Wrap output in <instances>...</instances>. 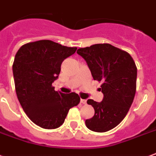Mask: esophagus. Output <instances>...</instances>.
<instances>
[{
  "label": "esophagus",
  "instance_id": "obj_1",
  "mask_svg": "<svg viewBox=\"0 0 156 156\" xmlns=\"http://www.w3.org/2000/svg\"><path fill=\"white\" fill-rule=\"evenodd\" d=\"M80 103H82V104H87V100L86 99H80Z\"/></svg>",
  "mask_w": 156,
  "mask_h": 156
}]
</instances>
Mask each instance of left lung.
Returning <instances> with one entry per match:
<instances>
[{
	"mask_svg": "<svg viewBox=\"0 0 156 156\" xmlns=\"http://www.w3.org/2000/svg\"><path fill=\"white\" fill-rule=\"evenodd\" d=\"M77 54L87 61L95 80L101 84L104 95L101 102L87 100L95 114L86 120L94 132L103 133L122 122L133 103L136 92L137 67L128 52L109 44H98L80 48Z\"/></svg>",
	"mask_w": 156,
	"mask_h": 156,
	"instance_id": "8db88e82",
	"label": "left lung"
}]
</instances>
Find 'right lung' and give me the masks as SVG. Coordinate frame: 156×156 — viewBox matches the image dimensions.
<instances>
[{
  "label": "right lung",
  "instance_id": "obj_1",
  "mask_svg": "<svg viewBox=\"0 0 156 156\" xmlns=\"http://www.w3.org/2000/svg\"><path fill=\"white\" fill-rule=\"evenodd\" d=\"M76 49L38 40L23 44L15 55L12 71L18 101L31 121L43 129L60 127L69 109L80 103L78 94L61 93L52 86L64 59Z\"/></svg>",
  "mask_w": 156,
  "mask_h": 156
}]
</instances>
